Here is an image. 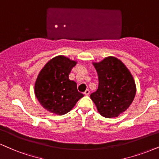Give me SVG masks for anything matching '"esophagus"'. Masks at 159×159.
Here are the masks:
<instances>
[{
	"mask_svg": "<svg viewBox=\"0 0 159 159\" xmlns=\"http://www.w3.org/2000/svg\"><path fill=\"white\" fill-rule=\"evenodd\" d=\"M89 93H90V92H89V89H86L84 92V95H86V96H87V95H89Z\"/></svg>",
	"mask_w": 159,
	"mask_h": 159,
	"instance_id": "34e87169",
	"label": "esophagus"
}]
</instances>
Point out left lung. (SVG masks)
<instances>
[{
  "mask_svg": "<svg viewBox=\"0 0 159 159\" xmlns=\"http://www.w3.org/2000/svg\"><path fill=\"white\" fill-rule=\"evenodd\" d=\"M93 64L98 76V87L90 95V98L101 116L118 117L134 100V78L125 64L114 56L106 57Z\"/></svg>",
  "mask_w": 159,
  "mask_h": 159,
  "instance_id": "obj_1",
  "label": "left lung"
}]
</instances>
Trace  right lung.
Here are the masks:
<instances>
[{"mask_svg":"<svg viewBox=\"0 0 159 159\" xmlns=\"http://www.w3.org/2000/svg\"><path fill=\"white\" fill-rule=\"evenodd\" d=\"M77 64L64 55L49 60L38 74L35 82V97L40 104L52 113L62 116L70 112L84 96L77 84L69 79L71 70Z\"/></svg>","mask_w":159,"mask_h":159,"instance_id":"right-lung-1","label":"right lung"}]
</instances>
